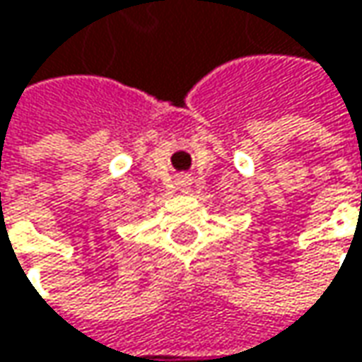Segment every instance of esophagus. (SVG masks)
<instances>
[{"label": "esophagus", "instance_id": "34e87169", "mask_svg": "<svg viewBox=\"0 0 362 362\" xmlns=\"http://www.w3.org/2000/svg\"><path fill=\"white\" fill-rule=\"evenodd\" d=\"M179 185H181L183 189H187V187H189V179H179Z\"/></svg>", "mask_w": 362, "mask_h": 362}]
</instances>
